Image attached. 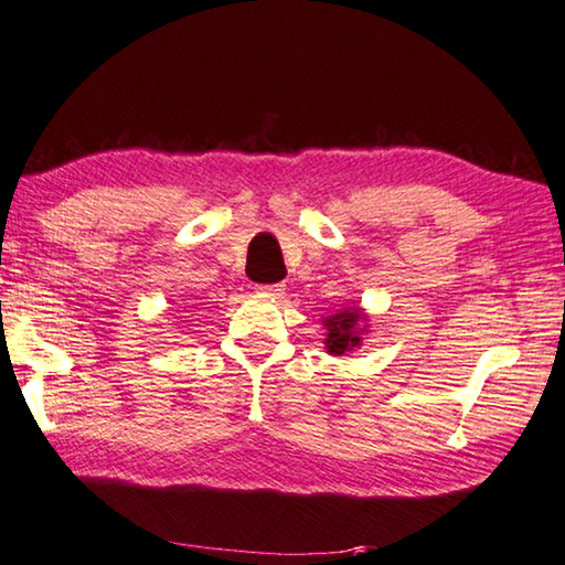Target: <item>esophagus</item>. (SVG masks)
Masks as SVG:
<instances>
[{"label":"esophagus","instance_id":"esophagus-1","mask_svg":"<svg viewBox=\"0 0 565 565\" xmlns=\"http://www.w3.org/2000/svg\"><path fill=\"white\" fill-rule=\"evenodd\" d=\"M255 290H258V292L265 295V297H280V295L285 292V285H280V282H275V285H258V287H255Z\"/></svg>","mask_w":565,"mask_h":565}]
</instances>
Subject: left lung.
<instances>
[{
	"mask_svg": "<svg viewBox=\"0 0 565 565\" xmlns=\"http://www.w3.org/2000/svg\"><path fill=\"white\" fill-rule=\"evenodd\" d=\"M361 322H364V315H361L359 307H347V310H339L332 317H324V347L329 354L344 356L347 351L356 349L361 344V332H366V327L359 329Z\"/></svg>",
	"mask_w": 565,
	"mask_h": 565,
	"instance_id": "1",
	"label": "left lung"
}]
</instances>
